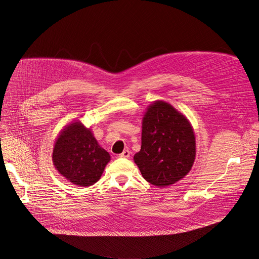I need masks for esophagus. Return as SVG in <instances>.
Segmentation results:
<instances>
[{"label": "esophagus", "mask_w": 259, "mask_h": 259, "mask_svg": "<svg viewBox=\"0 0 259 259\" xmlns=\"http://www.w3.org/2000/svg\"><path fill=\"white\" fill-rule=\"evenodd\" d=\"M130 154H131V152L129 150H124V152L120 153L118 156L122 157V158H129L130 157Z\"/></svg>", "instance_id": "34e87169"}]
</instances>
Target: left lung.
<instances>
[{"label": "left lung", "instance_id": "8db88e82", "mask_svg": "<svg viewBox=\"0 0 259 259\" xmlns=\"http://www.w3.org/2000/svg\"><path fill=\"white\" fill-rule=\"evenodd\" d=\"M142 148L134 162L149 183L169 186L184 178L196 157V139L188 119L164 101H155L143 117Z\"/></svg>", "mask_w": 259, "mask_h": 259}]
</instances>
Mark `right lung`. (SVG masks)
I'll use <instances>...</instances> for the list:
<instances>
[{"mask_svg":"<svg viewBox=\"0 0 259 259\" xmlns=\"http://www.w3.org/2000/svg\"><path fill=\"white\" fill-rule=\"evenodd\" d=\"M52 158L58 173L67 181L91 186L101 178L110 155L99 146L91 129L77 120L60 132Z\"/></svg>","mask_w":259,"mask_h":259,"instance_id":"add662e5","label":"right lung"}]
</instances>
